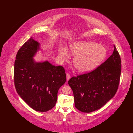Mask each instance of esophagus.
Masks as SVG:
<instances>
[{"label": "esophagus", "mask_w": 133, "mask_h": 133, "mask_svg": "<svg viewBox=\"0 0 133 133\" xmlns=\"http://www.w3.org/2000/svg\"><path fill=\"white\" fill-rule=\"evenodd\" d=\"M70 78H71V75H70V74H69V73H67V74H66V78H67V81H68V80H69L70 79Z\"/></svg>", "instance_id": "esophagus-1"}]
</instances>
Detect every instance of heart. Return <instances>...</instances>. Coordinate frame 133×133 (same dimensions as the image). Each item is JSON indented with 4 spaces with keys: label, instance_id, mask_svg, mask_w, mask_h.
<instances>
[{
    "label": "heart",
    "instance_id": "obj_1",
    "mask_svg": "<svg viewBox=\"0 0 133 133\" xmlns=\"http://www.w3.org/2000/svg\"><path fill=\"white\" fill-rule=\"evenodd\" d=\"M69 52L73 56V65L78 72L86 73L96 68L107 55L106 47L100 44L89 41H81L69 46ZM59 55L67 60L69 53L65 49L59 51Z\"/></svg>",
    "mask_w": 133,
    "mask_h": 133
}]
</instances>
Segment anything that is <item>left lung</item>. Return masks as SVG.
<instances>
[{
	"label": "left lung",
	"instance_id": "left-lung-1",
	"mask_svg": "<svg viewBox=\"0 0 133 133\" xmlns=\"http://www.w3.org/2000/svg\"><path fill=\"white\" fill-rule=\"evenodd\" d=\"M113 54L92 71L73 76L68 84L73 92L75 106L90 113L102 107L116 94L121 72V60L114 45Z\"/></svg>",
	"mask_w": 133,
	"mask_h": 133
}]
</instances>
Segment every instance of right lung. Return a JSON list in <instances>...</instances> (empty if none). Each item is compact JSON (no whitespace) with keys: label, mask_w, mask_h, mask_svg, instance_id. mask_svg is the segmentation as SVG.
I'll return each mask as SVG.
<instances>
[{"label":"right lung","mask_w":133,"mask_h":133,"mask_svg":"<svg viewBox=\"0 0 133 133\" xmlns=\"http://www.w3.org/2000/svg\"><path fill=\"white\" fill-rule=\"evenodd\" d=\"M39 48V43L32 37L21 46L14 62V79L20 97L34 110L44 112L55 106L66 76L62 66L35 62L32 57Z\"/></svg>","instance_id":"1"}]
</instances>
